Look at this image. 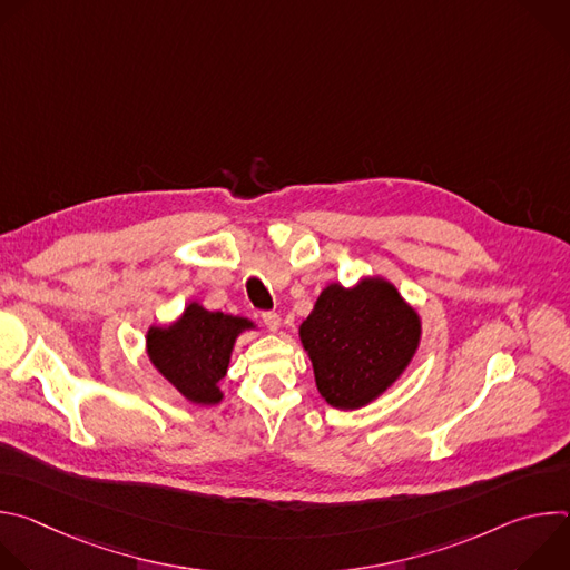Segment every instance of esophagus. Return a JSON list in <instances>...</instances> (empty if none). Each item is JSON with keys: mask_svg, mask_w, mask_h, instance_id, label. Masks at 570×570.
<instances>
[{"mask_svg": "<svg viewBox=\"0 0 570 570\" xmlns=\"http://www.w3.org/2000/svg\"><path fill=\"white\" fill-rule=\"evenodd\" d=\"M262 322L266 324V330H271V332H277L282 327V317L275 311H264L262 313Z\"/></svg>", "mask_w": 570, "mask_h": 570, "instance_id": "34e87169", "label": "esophagus"}]
</instances>
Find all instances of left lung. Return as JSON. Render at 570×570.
<instances>
[{
  "label": "left lung",
  "mask_w": 570,
  "mask_h": 570,
  "mask_svg": "<svg viewBox=\"0 0 570 570\" xmlns=\"http://www.w3.org/2000/svg\"><path fill=\"white\" fill-rule=\"evenodd\" d=\"M297 332L320 396L338 411H358L409 370L422 315L390 279L365 275L354 286H324Z\"/></svg>",
  "instance_id": "left-lung-1"
}]
</instances>
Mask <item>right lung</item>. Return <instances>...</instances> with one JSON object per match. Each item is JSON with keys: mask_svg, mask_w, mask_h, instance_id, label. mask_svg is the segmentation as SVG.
I'll list each match as a JSON object with an SVG mask.
<instances>
[{"mask_svg": "<svg viewBox=\"0 0 570 570\" xmlns=\"http://www.w3.org/2000/svg\"><path fill=\"white\" fill-rule=\"evenodd\" d=\"M259 330L250 317L209 311L189 302L169 324H150L146 332V356L189 403L216 405L225 399V376L236 338Z\"/></svg>", "mask_w": 570, "mask_h": 570, "instance_id": "1", "label": "right lung"}]
</instances>
